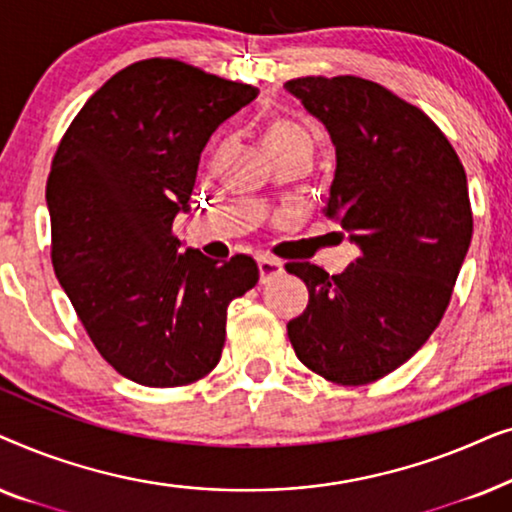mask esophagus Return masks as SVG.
Masks as SVG:
<instances>
[{"mask_svg":"<svg viewBox=\"0 0 512 512\" xmlns=\"http://www.w3.org/2000/svg\"><path fill=\"white\" fill-rule=\"evenodd\" d=\"M258 272H261V282H268V279L277 277L282 272V263L272 256H258Z\"/></svg>","mask_w":512,"mask_h":512,"instance_id":"obj_1","label":"esophagus"}]
</instances>
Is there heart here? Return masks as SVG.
<instances>
[{
	"label": "heart",
	"instance_id": "obj_1",
	"mask_svg": "<svg viewBox=\"0 0 512 512\" xmlns=\"http://www.w3.org/2000/svg\"><path fill=\"white\" fill-rule=\"evenodd\" d=\"M296 146H312V135L303 125L289 118H277L265 130V149L268 153H279L286 149H296Z\"/></svg>",
	"mask_w": 512,
	"mask_h": 512
}]
</instances>
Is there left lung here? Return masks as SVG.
Here are the masks:
<instances>
[{
	"instance_id": "8db88e82",
	"label": "left lung",
	"mask_w": 512,
	"mask_h": 512,
	"mask_svg": "<svg viewBox=\"0 0 512 512\" xmlns=\"http://www.w3.org/2000/svg\"><path fill=\"white\" fill-rule=\"evenodd\" d=\"M335 146L326 216L359 258L340 275L286 263L310 291L286 324L296 356L326 380L368 384L403 366L450 305L471 247L464 165L422 109L359 76L286 81Z\"/></svg>"
}]
</instances>
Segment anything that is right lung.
I'll list each match as a JSON object with an SVG mask.
<instances>
[{
	"mask_svg": "<svg viewBox=\"0 0 512 512\" xmlns=\"http://www.w3.org/2000/svg\"><path fill=\"white\" fill-rule=\"evenodd\" d=\"M258 88L151 58L111 76L69 125L46 184L53 268L107 363L144 387H184L221 359L226 312L258 282L237 254H181L200 153Z\"/></svg>",
	"mask_w": 512,
	"mask_h": 512,
	"instance_id": "1",
	"label": "right lung"
}]
</instances>
